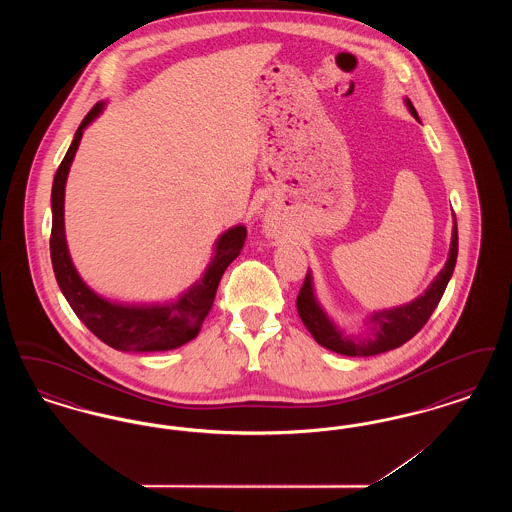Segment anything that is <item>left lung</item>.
Returning a JSON list of instances; mask_svg holds the SVG:
<instances>
[{
    "label": "left lung",
    "instance_id": "8db88e82",
    "mask_svg": "<svg viewBox=\"0 0 512 512\" xmlns=\"http://www.w3.org/2000/svg\"><path fill=\"white\" fill-rule=\"evenodd\" d=\"M405 105L409 107L411 115L418 121V113L411 103V99H405ZM457 251H459V234H457V219L453 215V236L451 247L445 267L439 270L436 280L428 286V290L416 297L411 303L386 309L380 313H374L368 318V330L363 336H347L340 328L328 318L318 305L315 290H313V278L311 272H307L305 282L301 286V292L297 295V313L311 332V336L322 347L347 355V357H372L378 353H386L391 349L401 347L405 341L411 340L414 334L432 317L434 309L438 307L439 299L447 288L449 278L453 276L455 263H457Z\"/></svg>",
    "mask_w": 512,
    "mask_h": 512
}]
</instances>
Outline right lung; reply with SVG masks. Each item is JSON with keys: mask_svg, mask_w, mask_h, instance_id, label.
<instances>
[{"mask_svg": "<svg viewBox=\"0 0 512 512\" xmlns=\"http://www.w3.org/2000/svg\"><path fill=\"white\" fill-rule=\"evenodd\" d=\"M105 103L99 101L80 122L73 144L63 157L53 178L51 188V238L49 253L57 284L71 309L86 328L99 340L119 351H169L194 340L201 324L209 315L220 278L228 265L240 255L245 244L244 224L226 230L215 242V257L211 259L205 274L195 282L188 292L182 293L171 303L155 305H126L109 301L88 288L76 272L69 247L65 240V184L73 165L74 153L82 140L86 126L98 119Z\"/></svg>", "mask_w": 512, "mask_h": 512, "instance_id": "1", "label": "right lung"}]
</instances>
